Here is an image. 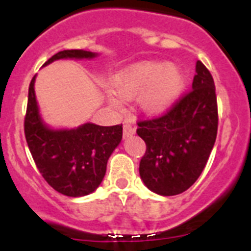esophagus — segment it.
I'll use <instances>...</instances> for the list:
<instances>
[{"instance_id":"obj_1","label":"esophagus","mask_w":251,"mask_h":251,"mask_svg":"<svg viewBox=\"0 0 251 251\" xmlns=\"http://www.w3.org/2000/svg\"><path fill=\"white\" fill-rule=\"evenodd\" d=\"M136 133V128L133 127V126H130V124H124L123 127V136L124 138H128V137L133 136Z\"/></svg>"}]
</instances>
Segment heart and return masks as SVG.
Wrapping results in <instances>:
<instances>
[{"instance_id":"heart-1","label":"heart","mask_w":251,"mask_h":251,"mask_svg":"<svg viewBox=\"0 0 251 251\" xmlns=\"http://www.w3.org/2000/svg\"><path fill=\"white\" fill-rule=\"evenodd\" d=\"M115 90L126 99L139 97L142 110L150 115H162L172 109L185 88V76L175 64L142 61L122 69L114 76ZM109 101L115 108L122 104L113 94Z\"/></svg>"}]
</instances>
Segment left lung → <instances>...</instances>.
I'll return each mask as SVG.
<instances>
[{
	"label": "left lung",
	"mask_w": 251,
	"mask_h": 251,
	"mask_svg": "<svg viewBox=\"0 0 251 251\" xmlns=\"http://www.w3.org/2000/svg\"><path fill=\"white\" fill-rule=\"evenodd\" d=\"M217 121L214 79L197 61L191 92L165 115L138 122L137 134L147 146L139 175L147 188L161 196H174L191 187L214 148Z\"/></svg>",
	"instance_id": "obj_1"
}]
</instances>
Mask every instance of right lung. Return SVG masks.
I'll return each mask as SVG.
<instances>
[{
	"mask_svg": "<svg viewBox=\"0 0 251 251\" xmlns=\"http://www.w3.org/2000/svg\"><path fill=\"white\" fill-rule=\"evenodd\" d=\"M97 52L64 50L44 64L61 59H94ZM35 80L28 86L25 136L35 163L46 182L60 194L81 197L94 192L105 176L106 163L123 136L122 124L103 127L84 123L76 128L55 129L44 122L35 94Z\"/></svg>",
	"mask_w": 251,
	"mask_h": 251,
	"instance_id": "right-lung-1",
	"label": "right lung"
}]
</instances>
